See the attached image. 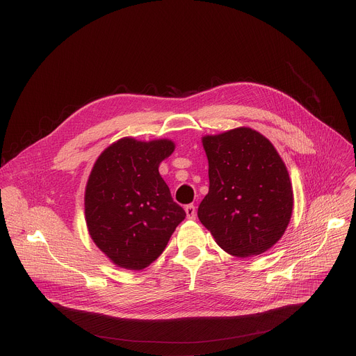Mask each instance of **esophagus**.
Returning a JSON list of instances; mask_svg holds the SVG:
<instances>
[{"mask_svg":"<svg viewBox=\"0 0 356 356\" xmlns=\"http://www.w3.org/2000/svg\"><path fill=\"white\" fill-rule=\"evenodd\" d=\"M184 211H186V215H187V218L188 219H195V215H197V212H195V207L194 205H187L186 208H184Z\"/></svg>","mask_w":356,"mask_h":356,"instance_id":"esophagus-1","label":"esophagus"}]
</instances>
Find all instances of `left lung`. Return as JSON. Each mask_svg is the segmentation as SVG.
<instances>
[{"instance_id":"left-lung-1","label":"left lung","mask_w":356,"mask_h":356,"mask_svg":"<svg viewBox=\"0 0 356 356\" xmlns=\"http://www.w3.org/2000/svg\"><path fill=\"white\" fill-rule=\"evenodd\" d=\"M209 190L198 219L218 246L239 257L270 250L284 236L293 211L288 169L261 133L238 127L201 138Z\"/></svg>"}]
</instances>
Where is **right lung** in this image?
<instances>
[{
	"mask_svg": "<svg viewBox=\"0 0 356 356\" xmlns=\"http://www.w3.org/2000/svg\"><path fill=\"white\" fill-rule=\"evenodd\" d=\"M175 147L169 138L123 137L93 163L85 187V222L93 243L117 267L147 268L186 218L159 175Z\"/></svg>",
	"mask_w": 356,
	"mask_h": 356,
	"instance_id": "1",
	"label": "right lung"
}]
</instances>
